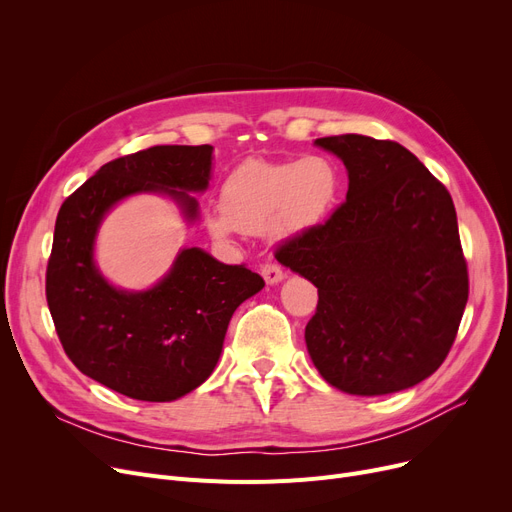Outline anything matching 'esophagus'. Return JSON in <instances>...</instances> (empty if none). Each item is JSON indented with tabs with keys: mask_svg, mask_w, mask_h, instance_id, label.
Instances as JSON below:
<instances>
[{
	"mask_svg": "<svg viewBox=\"0 0 512 512\" xmlns=\"http://www.w3.org/2000/svg\"><path fill=\"white\" fill-rule=\"evenodd\" d=\"M261 276H263V280H265L267 284H270V286L280 284V282L284 280V272L280 270V265H276V263H267V265H263Z\"/></svg>",
	"mask_w": 512,
	"mask_h": 512,
	"instance_id": "esophagus-1",
	"label": "esophagus"
}]
</instances>
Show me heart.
Instances as JSON below:
<instances>
[{"instance_id": "b5f03b06", "label": "heart", "mask_w": 512, "mask_h": 512, "mask_svg": "<svg viewBox=\"0 0 512 512\" xmlns=\"http://www.w3.org/2000/svg\"><path fill=\"white\" fill-rule=\"evenodd\" d=\"M342 188V174L328 155L303 159H247L222 184L220 207L205 215L207 232L228 240L245 234L301 236L324 224L334 211Z\"/></svg>"}]
</instances>
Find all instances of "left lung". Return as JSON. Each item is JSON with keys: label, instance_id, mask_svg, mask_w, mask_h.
I'll list each match as a JSON object with an SVG mask.
<instances>
[{"label": "left lung", "instance_id": "1", "mask_svg": "<svg viewBox=\"0 0 512 512\" xmlns=\"http://www.w3.org/2000/svg\"><path fill=\"white\" fill-rule=\"evenodd\" d=\"M315 145L342 159L348 193L326 224L280 249L317 286L309 357L346 394L407 390L442 365L469 297L452 197L394 141L340 134Z\"/></svg>", "mask_w": 512, "mask_h": 512}]
</instances>
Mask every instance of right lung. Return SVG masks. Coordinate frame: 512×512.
I'll return each mask as SVG.
<instances>
[{"instance_id": "add662e5", "label": "right lung", "mask_w": 512, "mask_h": 512, "mask_svg": "<svg viewBox=\"0 0 512 512\" xmlns=\"http://www.w3.org/2000/svg\"><path fill=\"white\" fill-rule=\"evenodd\" d=\"M211 145H157L101 166L60 207L47 263V305L70 361L128 398L170 402L199 388L222 355L240 303L265 282L199 247L180 249L168 274L147 290L105 280L95 263L97 232L120 201L170 197L182 218H199L211 178Z\"/></svg>"}]
</instances>
